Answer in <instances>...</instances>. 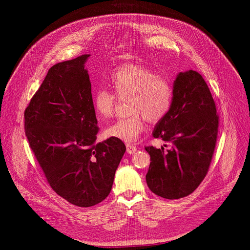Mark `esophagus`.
I'll list each match as a JSON object with an SVG mask.
<instances>
[{
	"mask_svg": "<svg viewBox=\"0 0 250 250\" xmlns=\"http://www.w3.org/2000/svg\"><path fill=\"white\" fill-rule=\"evenodd\" d=\"M126 152L128 154H134L137 152V147L130 145V144H126Z\"/></svg>",
	"mask_w": 250,
	"mask_h": 250,
	"instance_id": "34e87169",
	"label": "esophagus"
}]
</instances>
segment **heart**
Here are the masks:
<instances>
[{
    "label": "heart",
    "instance_id": "1",
    "mask_svg": "<svg viewBox=\"0 0 250 250\" xmlns=\"http://www.w3.org/2000/svg\"><path fill=\"white\" fill-rule=\"evenodd\" d=\"M114 93L99 88L93 95V109L99 120L113 115L118 99H128L130 115L104 129V137L125 143H135L145 130L146 120L161 122L171 109L174 87L169 78L137 62L125 63L109 76Z\"/></svg>",
    "mask_w": 250,
    "mask_h": 250
}]
</instances>
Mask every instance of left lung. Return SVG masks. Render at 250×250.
Here are the masks:
<instances>
[{
  "mask_svg": "<svg viewBox=\"0 0 250 250\" xmlns=\"http://www.w3.org/2000/svg\"><path fill=\"white\" fill-rule=\"evenodd\" d=\"M173 87L171 109L153 132L169 149L145 147L151 157L147 185L168 200L185 198L201 185L213 158L219 127L216 103L201 74L179 73Z\"/></svg>",
  "mask_w": 250,
  "mask_h": 250,
  "instance_id": "8db88e82",
  "label": "left lung"
}]
</instances>
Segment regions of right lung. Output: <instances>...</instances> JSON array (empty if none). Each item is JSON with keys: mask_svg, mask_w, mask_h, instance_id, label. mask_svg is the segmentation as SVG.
<instances>
[{"mask_svg": "<svg viewBox=\"0 0 250 250\" xmlns=\"http://www.w3.org/2000/svg\"><path fill=\"white\" fill-rule=\"evenodd\" d=\"M89 56L52 65L24 111L25 135L49 186L82 208L107 198L125 152L120 140L96 143L99 127L84 68Z\"/></svg>", "mask_w": 250, "mask_h": 250, "instance_id": "add662e5", "label": "right lung"}]
</instances>
